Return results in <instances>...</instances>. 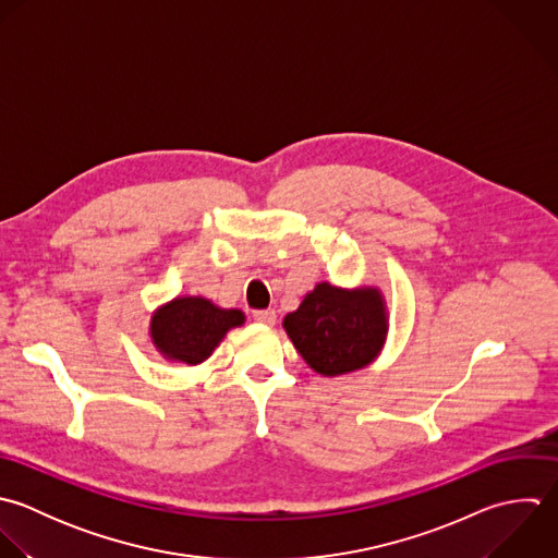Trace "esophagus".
I'll return each instance as SVG.
<instances>
[{
  "label": "esophagus",
  "instance_id": "34e87169",
  "mask_svg": "<svg viewBox=\"0 0 558 558\" xmlns=\"http://www.w3.org/2000/svg\"><path fill=\"white\" fill-rule=\"evenodd\" d=\"M254 322L263 326H274L276 324V311H254Z\"/></svg>",
  "mask_w": 558,
  "mask_h": 558
}]
</instances>
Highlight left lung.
I'll list each match as a JSON object with an SVG mask.
<instances>
[{
  "mask_svg": "<svg viewBox=\"0 0 558 558\" xmlns=\"http://www.w3.org/2000/svg\"><path fill=\"white\" fill-rule=\"evenodd\" d=\"M282 328L306 365L332 378L378 359L389 332V313L378 287L343 289L319 282L298 311L284 317Z\"/></svg>",
  "mask_w": 558,
  "mask_h": 558,
  "instance_id": "8db88e82",
  "label": "left lung"
}]
</instances>
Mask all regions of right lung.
Masks as SVG:
<instances>
[{"instance_id": "1", "label": "right lung", "mask_w": 558, "mask_h": 558, "mask_svg": "<svg viewBox=\"0 0 558 558\" xmlns=\"http://www.w3.org/2000/svg\"><path fill=\"white\" fill-rule=\"evenodd\" d=\"M245 324L239 308H221L202 295H182L151 313L149 339L173 363H204L223 337Z\"/></svg>"}]
</instances>
